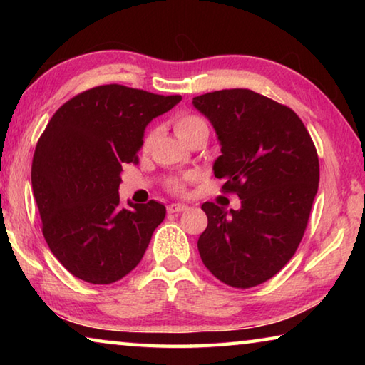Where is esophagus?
Here are the masks:
<instances>
[{"mask_svg":"<svg viewBox=\"0 0 365 365\" xmlns=\"http://www.w3.org/2000/svg\"><path fill=\"white\" fill-rule=\"evenodd\" d=\"M187 209H188V206L180 205V202H172V205L168 206V212L169 214H178V212L187 211Z\"/></svg>","mask_w":365,"mask_h":365,"instance_id":"1","label":"esophagus"}]
</instances>
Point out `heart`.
Masks as SVG:
<instances>
[{
  "mask_svg": "<svg viewBox=\"0 0 365 365\" xmlns=\"http://www.w3.org/2000/svg\"><path fill=\"white\" fill-rule=\"evenodd\" d=\"M174 127H175V133L178 135V138H180V140L185 138V137H188L190 133L200 130V128H205V127L207 128L206 122L202 120L201 117H197L195 114H182V115H178L177 119H175ZM148 141H150V138H146V143H148ZM180 188H182L180 182H172V190L178 191Z\"/></svg>",
  "mask_w": 365,
  "mask_h": 365,
  "instance_id": "1",
  "label": "heart"
}]
</instances>
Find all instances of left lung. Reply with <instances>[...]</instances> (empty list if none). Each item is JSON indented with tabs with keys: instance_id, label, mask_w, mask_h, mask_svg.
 <instances>
[{
	"instance_id": "1",
	"label": "left lung",
	"mask_w": 365,
	"mask_h": 365,
	"mask_svg": "<svg viewBox=\"0 0 365 365\" xmlns=\"http://www.w3.org/2000/svg\"><path fill=\"white\" fill-rule=\"evenodd\" d=\"M193 106L217 135L214 175L242 200L238 211L201 206V261L233 288L261 285L285 267L304 235L319 188L316 146L292 109L251 90L212 91L193 98Z\"/></svg>"
}]
</instances>
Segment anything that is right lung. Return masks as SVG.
<instances>
[{
  "label": "right lung",
  "instance_id": "1",
  "mask_svg": "<svg viewBox=\"0 0 365 365\" xmlns=\"http://www.w3.org/2000/svg\"><path fill=\"white\" fill-rule=\"evenodd\" d=\"M180 100L103 85L73 96L48 122L34 154V196L49 250L77 279L109 285L140 264L165 207H120L122 168L137 163L148 123Z\"/></svg>",
  "mask_w": 365,
  "mask_h": 365
}]
</instances>
